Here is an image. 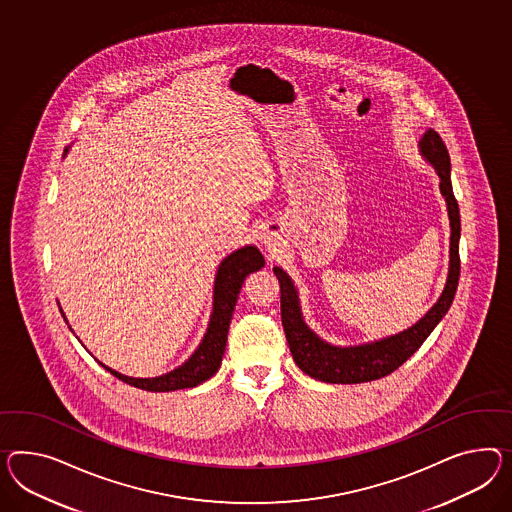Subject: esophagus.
<instances>
[{"mask_svg": "<svg viewBox=\"0 0 512 512\" xmlns=\"http://www.w3.org/2000/svg\"><path fill=\"white\" fill-rule=\"evenodd\" d=\"M262 241L267 245V247H271V245L275 243V237L269 236V234H263Z\"/></svg>", "mask_w": 512, "mask_h": 512, "instance_id": "34e87169", "label": "esophagus"}]
</instances>
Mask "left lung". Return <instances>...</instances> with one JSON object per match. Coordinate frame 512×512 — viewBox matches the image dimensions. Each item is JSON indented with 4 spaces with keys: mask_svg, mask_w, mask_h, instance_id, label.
<instances>
[{
    "mask_svg": "<svg viewBox=\"0 0 512 512\" xmlns=\"http://www.w3.org/2000/svg\"><path fill=\"white\" fill-rule=\"evenodd\" d=\"M418 146L421 158L431 163V167L438 174L440 193L446 198L447 217L451 228L446 286L431 310L412 327L380 340L341 347L323 340L306 325L302 317L299 289L282 267H275L273 271L280 282V310L289 351L295 364L312 379L330 384H360L390 375L420 349L421 343L429 338V334L442 321L455 299L460 275V213L451 187L449 154L442 137L431 128L423 133Z\"/></svg>",
    "mask_w": 512,
    "mask_h": 512,
    "instance_id": "8db88e82",
    "label": "left lung"
}]
</instances>
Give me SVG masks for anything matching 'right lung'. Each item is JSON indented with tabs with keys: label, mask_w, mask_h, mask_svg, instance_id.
Listing matches in <instances>:
<instances>
[{
	"label": "right lung",
	"mask_w": 512,
	"mask_h": 512,
	"mask_svg": "<svg viewBox=\"0 0 512 512\" xmlns=\"http://www.w3.org/2000/svg\"><path fill=\"white\" fill-rule=\"evenodd\" d=\"M263 265L265 260L256 245H245L241 249L234 250L219 263L215 282H213V310H211L210 323L195 353L191 354L182 366L174 367L172 371L163 373L159 377L141 379V377L122 375L102 362L100 364L117 379L146 392H174V390H184V388H193L202 384L204 380L213 377L221 367L226 340H228V328L236 308L237 295L241 291L245 278L254 271H260ZM59 310L68 325V319L61 306ZM68 328L72 330V327Z\"/></svg>",
	"instance_id": "obj_1"
}]
</instances>
